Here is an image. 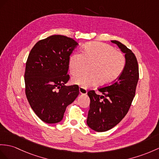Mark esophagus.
<instances>
[{
    "instance_id": "esophagus-1",
    "label": "esophagus",
    "mask_w": 159,
    "mask_h": 159,
    "mask_svg": "<svg viewBox=\"0 0 159 159\" xmlns=\"http://www.w3.org/2000/svg\"><path fill=\"white\" fill-rule=\"evenodd\" d=\"M79 90H80V94H87V92H88L86 89H85V88H84L82 87H80L79 88Z\"/></svg>"
}]
</instances>
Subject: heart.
Here are the masks:
<instances>
[{
	"mask_svg": "<svg viewBox=\"0 0 159 159\" xmlns=\"http://www.w3.org/2000/svg\"><path fill=\"white\" fill-rule=\"evenodd\" d=\"M126 59L123 53L106 43L92 42L85 44L82 54L74 53L69 57V69L72 75L79 74L86 65L88 74L73 77L71 82L86 88L98 84L108 86L113 83L124 70Z\"/></svg>",
	"mask_w": 159,
	"mask_h": 159,
	"instance_id": "heart-1",
	"label": "heart"
}]
</instances>
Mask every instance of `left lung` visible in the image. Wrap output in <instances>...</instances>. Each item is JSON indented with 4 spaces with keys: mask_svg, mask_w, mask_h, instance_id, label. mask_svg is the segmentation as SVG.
<instances>
[{
    "mask_svg": "<svg viewBox=\"0 0 159 159\" xmlns=\"http://www.w3.org/2000/svg\"><path fill=\"white\" fill-rule=\"evenodd\" d=\"M125 53L126 64L124 70L112 84L98 90H90L88 95L90 99L87 124L91 129L102 132L117 125L127 115L135 94L139 80V69L136 57L125 45L117 40H111Z\"/></svg>",
    "mask_w": 159,
    "mask_h": 159,
    "instance_id": "obj_1",
    "label": "left lung"
}]
</instances>
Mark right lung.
Returning <instances> with one entry per match:
<instances>
[{"label": "right lung", "mask_w": 159, "mask_h": 159, "mask_svg": "<svg viewBox=\"0 0 159 159\" xmlns=\"http://www.w3.org/2000/svg\"><path fill=\"white\" fill-rule=\"evenodd\" d=\"M77 42L71 38L52 35L38 41L29 54L24 74L27 99L42 121L63 119L67 107L79 94L77 85L66 86L69 59Z\"/></svg>", "instance_id": "add662e5"}]
</instances>
